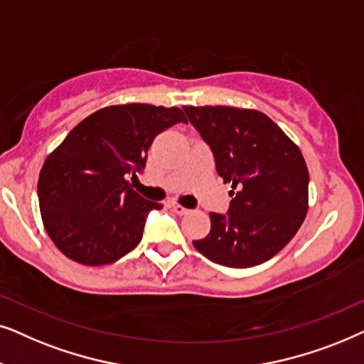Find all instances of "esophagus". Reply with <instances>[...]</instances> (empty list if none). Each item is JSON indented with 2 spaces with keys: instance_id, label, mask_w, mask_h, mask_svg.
Wrapping results in <instances>:
<instances>
[{
  "instance_id": "34e87169",
  "label": "esophagus",
  "mask_w": 364,
  "mask_h": 364,
  "mask_svg": "<svg viewBox=\"0 0 364 364\" xmlns=\"http://www.w3.org/2000/svg\"><path fill=\"white\" fill-rule=\"evenodd\" d=\"M171 208H173V211L176 213V215H186V213H190V210H188V208L181 206V205H179V203H176V201L171 203Z\"/></svg>"
}]
</instances>
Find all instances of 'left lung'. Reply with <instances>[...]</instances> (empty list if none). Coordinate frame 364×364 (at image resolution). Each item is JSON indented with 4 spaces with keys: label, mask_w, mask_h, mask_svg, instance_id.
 I'll list each match as a JSON object with an SVG mask.
<instances>
[{
    "label": "left lung",
    "mask_w": 364,
    "mask_h": 364,
    "mask_svg": "<svg viewBox=\"0 0 364 364\" xmlns=\"http://www.w3.org/2000/svg\"><path fill=\"white\" fill-rule=\"evenodd\" d=\"M230 183L226 215L210 213L206 238L193 241L213 263L251 268L287 246L308 211L309 174L299 148L268 116L231 106H185Z\"/></svg>",
    "instance_id": "left-lung-1"
}]
</instances>
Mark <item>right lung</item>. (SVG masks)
Returning <instances> with one entry per match:
<instances>
[{
	"label": "right lung",
	"mask_w": 364,
	"mask_h": 364,
	"mask_svg": "<svg viewBox=\"0 0 364 364\" xmlns=\"http://www.w3.org/2000/svg\"><path fill=\"white\" fill-rule=\"evenodd\" d=\"M176 123L179 108L108 106L75 126L46 158L38 179L45 228L58 250L76 263L109 264L143 238L149 211L128 178L143 173L153 139Z\"/></svg>",
	"instance_id": "right-lung-1"
}]
</instances>
